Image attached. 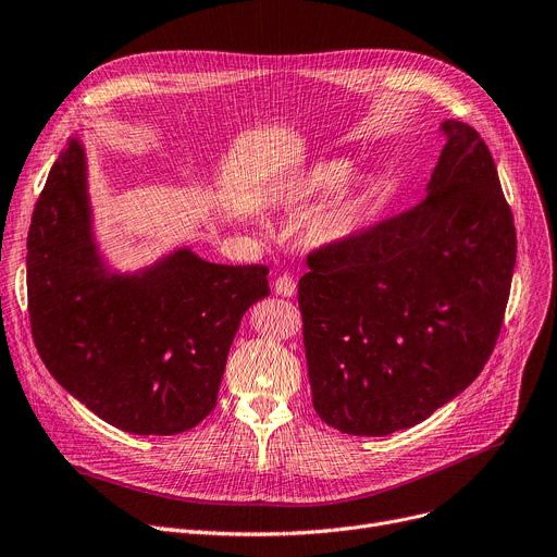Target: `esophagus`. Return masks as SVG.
<instances>
[{
    "mask_svg": "<svg viewBox=\"0 0 557 557\" xmlns=\"http://www.w3.org/2000/svg\"><path fill=\"white\" fill-rule=\"evenodd\" d=\"M275 294L277 296H284V298H290L296 294V280L290 275H280L275 280Z\"/></svg>",
    "mask_w": 557,
    "mask_h": 557,
    "instance_id": "34e87169",
    "label": "esophagus"
}]
</instances>
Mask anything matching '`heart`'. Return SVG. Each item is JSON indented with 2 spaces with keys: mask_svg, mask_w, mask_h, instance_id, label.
I'll list each match as a JSON object with an SVG mask.
<instances>
[{
  "mask_svg": "<svg viewBox=\"0 0 557 557\" xmlns=\"http://www.w3.org/2000/svg\"><path fill=\"white\" fill-rule=\"evenodd\" d=\"M345 171L347 169H345L343 162H320V164L313 166V171H309L307 178L298 185L296 194L307 198V196L332 191L345 178ZM359 210H361L359 194L352 191V189H347V191L338 194L327 205V208H323L313 216L311 234L318 242L338 239V237H343V234H347L349 230L355 227Z\"/></svg>",
  "mask_w": 557,
  "mask_h": 557,
  "instance_id": "heart-1",
  "label": "heart"
}]
</instances>
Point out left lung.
<instances>
[{
    "label": "left lung",
    "instance_id": "left-lung-1",
    "mask_svg": "<svg viewBox=\"0 0 557 557\" xmlns=\"http://www.w3.org/2000/svg\"><path fill=\"white\" fill-rule=\"evenodd\" d=\"M411 210L309 252L298 284L313 408L349 435L416 426L499 338L517 232L487 144L462 122Z\"/></svg>",
    "mask_w": 557,
    "mask_h": 557
}]
</instances>
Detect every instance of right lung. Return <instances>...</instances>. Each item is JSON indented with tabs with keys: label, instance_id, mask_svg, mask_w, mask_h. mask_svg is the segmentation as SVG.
I'll use <instances>...</instances> for the list:
<instances>
[{
	"label": "right lung",
	"instance_id": "1",
	"mask_svg": "<svg viewBox=\"0 0 557 557\" xmlns=\"http://www.w3.org/2000/svg\"><path fill=\"white\" fill-rule=\"evenodd\" d=\"M85 151L70 139L26 237L28 320L53 379L103 422L173 435L212 413L242 315L271 294L269 269L181 248L110 275L92 239Z\"/></svg>",
	"mask_w": 557,
	"mask_h": 557
}]
</instances>
